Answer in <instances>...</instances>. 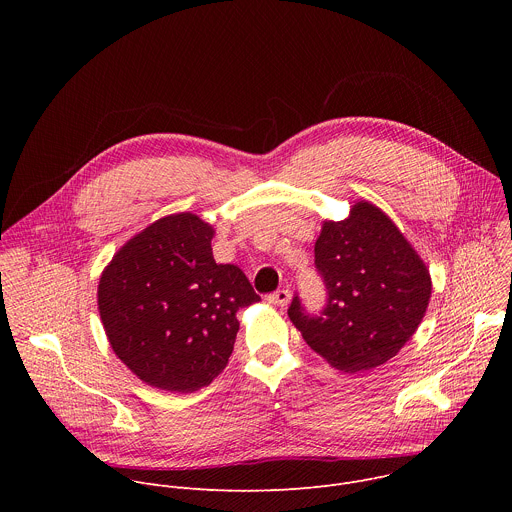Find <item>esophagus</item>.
<instances>
[{
    "mask_svg": "<svg viewBox=\"0 0 512 512\" xmlns=\"http://www.w3.org/2000/svg\"><path fill=\"white\" fill-rule=\"evenodd\" d=\"M289 300H291V291H289V289H277L275 294H271V296L267 298L269 304L279 306V308H285V306L289 304Z\"/></svg>",
    "mask_w": 512,
    "mask_h": 512,
    "instance_id": "obj_1",
    "label": "esophagus"
}]
</instances>
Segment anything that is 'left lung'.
I'll return each instance as SVG.
<instances>
[{
	"label": "left lung",
	"mask_w": 512,
	"mask_h": 512,
	"mask_svg": "<svg viewBox=\"0 0 512 512\" xmlns=\"http://www.w3.org/2000/svg\"><path fill=\"white\" fill-rule=\"evenodd\" d=\"M314 253L328 304L314 318L296 296L287 310L308 346L350 375L397 356L425 316L431 275L391 216L356 200L344 221L322 223Z\"/></svg>",
	"instance_id": "obj_1"
}]
</instances>
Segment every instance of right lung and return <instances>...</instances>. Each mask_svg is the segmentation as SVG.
Returning <instances> with one entry per match:
<instances>
[{"label":"right lung","instance_id":"add662e5","mask_svg":"<svg viewBox=\"0 0 512 512\" xmlns=\"http://www.w3.org/2000/svg\"><path fill=\"white\" fill-rule=\"evenodd\" d=\"M214 229L176 212L133 235L97 289L113 352L145 385L168 393L208 387L227 367L237 312L261 298L237 265L212 257Z\"/></svg>","mask_w":512,"mask_h":512}]
</instances>
